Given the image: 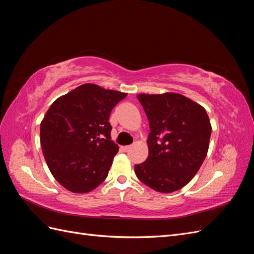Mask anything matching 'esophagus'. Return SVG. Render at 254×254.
Here are the masks:
<instances>
[{"label": "esophagus", "mask_w": 254, "mask_h": 254, "mask_svg": "<svg viewBox=\"0 0 254 254\" xmlns=\"http://www.w3.org/2000/svg\"><path fill=\"white\" fill-rule=\"evenodd\" d=\"M122 150L123 151H127L129 148H130V145H126V146H122Z\"/></svg>", "instance_id": "1"}]
</instances>
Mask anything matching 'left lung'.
I'll return each instance as SVG.
<instances>
[{
  "instance_id": "obj_1",
  "label": "left lung",
  "mask_w": 254,
  "mask_h": 254,
  "mask_svg": "<svg viewBox=\"0 0 254 254\" xmlns=\"http://www.w3.org/2000/svg\"><path fill=\"white\" fill-rule=\"evenodd\" d=\"M137 99L147 115L148 158L134 165L137 178L160 193L186 187L206 157L211 123L206 111L178 93L140 94Z\"/></svg>"
}]
</instances>
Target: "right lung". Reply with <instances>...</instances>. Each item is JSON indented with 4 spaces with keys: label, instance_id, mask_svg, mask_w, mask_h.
<instances>
[{
    "label": "right lung",
    "instance_id": "1",
    "mask_svg": "<svg viewBox=\"0 0 254 254\" xmlns=\"http://www.w3.org/2000/svg\"><path fill=\"white\" fill-rule=\"evenodd\" d=\"M126 93L86 83L57 98L41 122L42 152L52 175L73 193H89L108 176L119 145L109 117Z\"/></svg>",
    "mask_w": 254,
    "mask_h": 254
}]
</instances>
